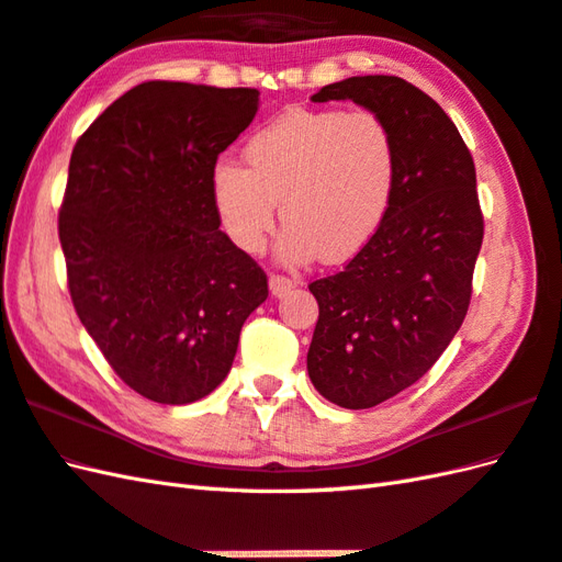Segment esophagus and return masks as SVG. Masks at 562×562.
I'll list each match as a JSON object with an SVG mask.
<instances>
[{
  "label": "esophagus",
  "instance_id": "1",
  "mask_svg": "<svg viewBox=\"0 0 562 562\" xmlns=\"http://www.w3.org/2000/svg\"><path fill=\"white\" fill-rule=\"evenodd\" d=\"M296 288V280L284 278V274H270V292L272 296H284Z\"/></svg>",
  "mask_w": 562,
  "mask_h": 562
}]
</instances>
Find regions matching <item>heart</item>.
I'll use <instances>...</instances> for the list:
<instances>
[{
  "instance_id": "obj_1",
  "label": "heart",
  "mask_w": 562,
  "mask_h": 562,
  "mask_svg": "<svg viewBox=\"0 0 562 562\" xmlns=\"http://www.w3.org/2000/svg\"><path fill=\"white\" fill-rule=\"evenodd\" d=\"M246 169L220 161L212 200L232 241L258 254L278 202L282 262L348 260L372 241L396 188V139L374 111L290 109L250 135Z\"/></svg>"
}]
</instances>
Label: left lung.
Here are the masks:
<instances>
[{"instance_id": "obj_1", "label": "left lung", "mask_w": 562, "mask_h": 562, "mask_svg": "<svg viewBox=\"0 0 562 562\" xmlns=\"http://www.w3.org/2000/svg\"><path fill=\"white\" fill-rule=\"evenodd\" d=\"M350 99L396 139L384 222L340 272L314 280L318 321L306 369L321 396L362 411L413 386L461 328L483 244L475 166L457 125L401 77H350L312 101Z\"/></svg>"}]
</instances>
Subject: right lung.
<instances>
[{
	"mask_svg": "<svg viewBox=\"0 0 562 562\" xmlns=\"http://www.w3.org/2000/svg\"><path fill=\"white\" fill-rule=\"evenodd\" d=\"M256 113V89L145 81L71 151L57 224L71 304L113 372L154 403L217 389L268 300L266 272L220 232L210 188Z\"/></svg>",
	"mask_w": 562,
	"mask_h": 562,
	"instance_id": "add662e5",
	"label": "right lung"
}]
</instances>
